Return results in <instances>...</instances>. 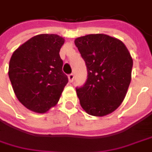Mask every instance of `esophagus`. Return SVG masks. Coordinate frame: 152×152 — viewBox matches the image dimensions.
Returning <instances> with one entry per match:
<instances>
[{
  "label": "esophagus",
  "mask_w": 152,
  "mask_h": 152,
  "mask_svg": "<svg viewBox=\"0 0 152 152\" xmlns=\"http://www.w3.org/2000/svg\"><path fill=\"white\" fill-rule=\"evenodd\" d=\"M74 77H75L74 74H69V75L68 76V78H69V83H72V82H73V80H74Z\"/></svg>",
  "instance_id": "esophagus-1"
}]
</instances>
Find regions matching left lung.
<instances>
[{"mask_svg": "<svg viewBox=\"0 0 152 152\" xmlns=\"http://www.w3.org/2000/svg\"><path fill=\"white\" fill-rule=\"evenodd\" d=\"M85 61L88 78L76 88L86 113L102 117L116 110L131 83L132 58L123 42L106 34H88L75 39Z\"/></svg>", "mask_w": 152, "mask_h": 152, "instance_id": "1", "label": "left lung"}]
</instances>
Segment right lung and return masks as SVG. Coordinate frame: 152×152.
<instances>
[{"label":"right lung","mask_w":152,"mask_h":152,"mask_svg":"<svg viewBox=\"0 0 152 152\" xmlns=\"http://www.w3.org/2000/svg\"><path fill=\"white\" fill-rule=\"evenodd\" d=\"M64 39L56 34L32 37L14 50L8 76L20 102L44 113L57 105L68 83L59 51Z\"/></svg>","instance_id":"1"}]
</instances>
